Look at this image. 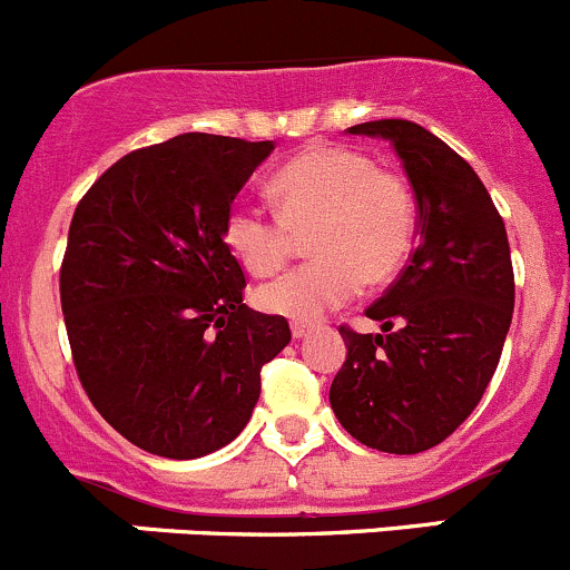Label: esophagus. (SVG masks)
Wrapping results in <instances>:
<instances>
[{"label":"esophagus","instance_id":"1","mask_svg":"<svg viewBox=\"0 0 570 570\" xmlns=\"http://www.w3.org/2000/svg\"><path fill=\"white\" fill-rule=\"evenodd\" d=\"M308 334H312V325H306V323H292V336H295V340H306Z\"/></svg>","mask_w":570,"mask_h":570}]
</instances>
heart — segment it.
<instances>
[{
	"instance_id": "heart-1",
	"label": "heart",
	"mask_w": 570,
	"mask_h": 570,
	"mask_svg": "<svg viewBox=\"0 0 570 570\" xmlns=\"http://www.w3.org/2000/svg\"><path fill=\"white\" fill-rule=\"evenodd\" d=\"M278 217L234 208L225 245L256 278L275 275L308 237L317 262L256 292L269 314L314 323L356 295L358 284L384 286L406 264L417 234V203L406 178L379 169L351 147L314 145L297 153L269 180Z\"/></svg>"
}]
</instances>
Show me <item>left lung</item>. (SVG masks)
<instances>
[{
  "instance_id": "8db88e82",
  "label": "left lung",
  "mask_w": 570,
  "mask_h": 570,
  "mask_svg": "<svg viewBox=\"0 0 570 570\" xmlns=\"http://www.w3.org/2000/svg\"><path fill=\"white\" fill-rule=\"evenodd\" d=\"M386 138L420 212V239L395 284L367 308L381 334L342 325L347 356L331 409L351 438L420 454L454 434L499 367L515 308L510 242L471 164L406 119L347 127Z\"/></svg>"
}]
</instances>
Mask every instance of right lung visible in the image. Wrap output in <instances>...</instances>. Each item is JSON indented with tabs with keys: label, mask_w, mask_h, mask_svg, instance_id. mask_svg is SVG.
Masks as SVG:
<instances>
[{
	"label": "right lung",
	"mask_w": 570,
	"mask_h": 570,
	"mask_svg": "<svg viewBox=\"0 0 570 570\" xmlns=\"http://www.w3.org/2000/svg\"><path fill=\"white\" fill-rule=\"evenodd\" d=\"M273 141L184 132L127 153L69 225L60 306L77 375L116 432L147 454L197 460L250 420L262 367L292 340L242 303L225 245L234 197Z\"/></svg>",
	"instance_id": "obj_1"
}]
</instances>
